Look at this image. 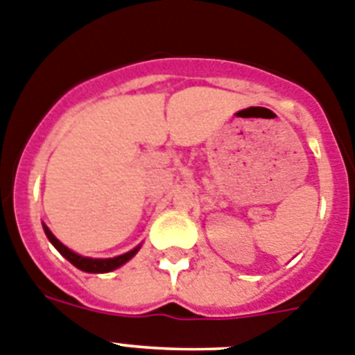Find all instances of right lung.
Masks as SVG:
<instances>
[{
    "label": "right lung",
    "mask_w": 355,
    "mask_h": 355,
    "mask_svg": "<svg viewBox=\"0 0 355 355\" xmlns=\"http://www.w3.org/2000/svg\"><path fill=\"white\" fill-rule=\"evenodd\" d=\"M42 230H44V233H46L48 241L55 246V250L59 251L60 255L64 257L66 260H69L71 264L75 266V268H78L80 271H86V272H109V271H114V269H118L120 266H123L125 262H129V260L132 259V257L138 253V250H140L141 246H136L135 250L127 251V253H123V255H118V257H113V259H91V257H83L78 255V253H75V251H71L69 248H66L62 242L59 241V239L53 235V233L50 232V228H48L46 224H42Z\"/></svg>",
    "instance_id": "add662e5"
}]
</instances>
